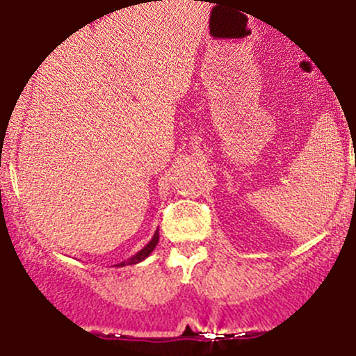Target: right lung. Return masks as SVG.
Returning <instances> with one entry per match:
<instances>
[{
	"instance_id": "right-lung-1",
	"label": "right lung",
	"mask_w": 356,
	"mask_h": 356,
	"mask_svg": "<svg viewBox=\"0 0 356 356\" xmlns=\"http://www.w3.org/2000/svg\"><path fill=\"white\" fill-rule=\"evenodd\" d=\"M158 242H159V232H158V229H156V232H154V235H153V238H151V241L147 242L146 245L143 247V249L139 250L138 254H134L133 257H129V259H127V261H122V262H119V264H115L114 267L134 266V264H138V262H143V261H145L146 257H149V254L153 252V250H154V247L158 245Z\"/></svg>"
}]
</instances>
